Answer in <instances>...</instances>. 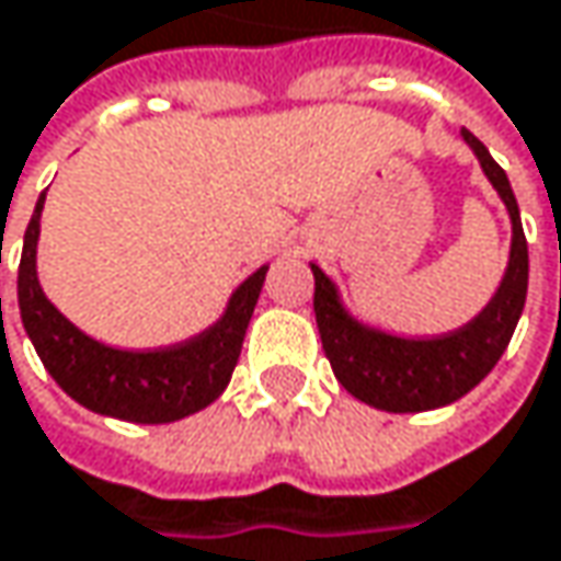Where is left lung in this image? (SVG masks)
<instances>
[{"mask_svg": "<svg viewBox=\"0 0 561 561\" xmlns=\"http://www.w3.org/2000/svg\"><path fill=\"white\" fill-rule=\"evenodd\" d=\"M461 135L478 154L484 174L501 193L514 222L507 274L497 294L491 297V304L468 325L439 339H397L378 329H368L342 310L335 284L313 264V310L325 358L339 385L352 397L387 413L436 410L465 397L497 365V358L504 355L517 329V319L524 313L529 254H526V236L511 180L504 174V168L491 158V151L468 128H461Z\"/></svg>", "mask_w": 561, "mask_h": 561, "instance_id": "1", "label": "left lung"}]
</instances>
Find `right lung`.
<instances>
[{"mask_svg": "<svg viewBox=\"0 0 561 561\" xmlns=\"http://www.w3.org/2000/svg\"><path fill=\"white\" fill-rule=\"evenodd\" d=\"M44 193L25 229L19 264V310L47 375L93 413L128 423H174L209 407L239 365L248 319L254 313L267 267H257L232 294L229 307L206 332L154 352H125L80 332L41 290L35 271Z\"/></svg>", "mask_w": 561, "mask_h": 561, "instance_id": "right-lung-1", "label": "right lung"}]
</instances>
